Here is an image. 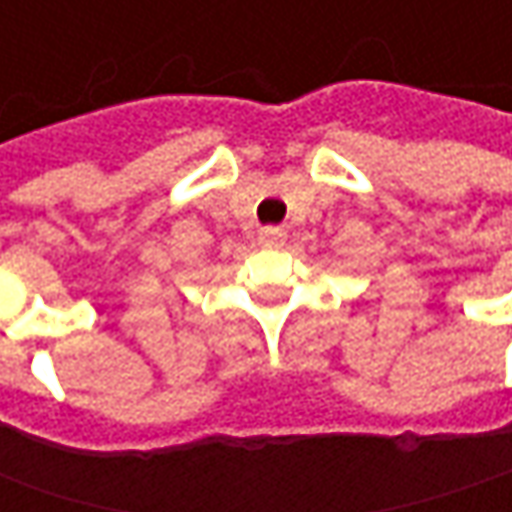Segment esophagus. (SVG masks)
Returning a JSON list of instances; mask_svg holds the SVG:
<instances>
[{
    "label": "esophagus",
    "mask_w": 512,
    "mask_h": 512,
    "mask_svg": "<svg viewBox=\"0 0 512 512\" xmlns=\"http://www.w3.org/2000/svg\"><path fill=\"white\" fill-rule=\"evenodd\" d=\"M257 243H260V246H266V249H280V246L286 243V232L278 229V226L260 229V234H257Z\"/></svg>",
    "instance_id": "esophagus-1"
}]
</instances>
